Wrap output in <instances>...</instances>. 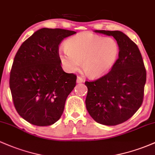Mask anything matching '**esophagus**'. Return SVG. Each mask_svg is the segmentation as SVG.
<instances>
[{"label": "esophagus", "mask_w": 155, "mask_h": 155, "mask_svg": "<svg viewBox=\"0 0 155 155\" xmlns=\"http://www.w3.org/2000/svg\"><path fill=\"white\" fill-rule=\"evenodd\" d=\"M84 81V79L80 77V76H78L77 79H76V82L77 83H82Z\"/></svg>", "instance_id": "obj_1"}]
</instances>
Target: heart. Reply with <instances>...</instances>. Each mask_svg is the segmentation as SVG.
Instances as JSON below:
<instances>
[{
    "mask_svg": "<svg viewBox=\"0 0 155 155\" xmlns=\"http://www.w3.org/2000/svg\"><path fill=\"white\" fill-rule=\"evenodd\" d=\"M118 54V44L113 38L84 32L70 38L65 48L59 51V56L68 72L77 71L82 62V69L87 76L97 78L110 71Z\"/></svg>",
    "mask_w": 155,
    "mask_h": 155,
    "instance_id": "obj_1",
    "label": "heart"
}]
</instances>
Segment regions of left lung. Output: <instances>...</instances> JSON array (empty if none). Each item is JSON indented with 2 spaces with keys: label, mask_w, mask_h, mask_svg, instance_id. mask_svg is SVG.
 Listing matches in <instances>:
<instances>
[{
  "label": "left lung",
  "mask_w": 155,
  "mask_h": 155,
  "mask_svg": "<svg viewBox=\"0 0 155 155\" xmlns=\"http://www.w3.org/2000/svg\"><path fill=\"white\" fill-rule=\"evenodd\" d=\"M113 36L119 46L118 59L111 71L87 87L85 104L97 123L115 126L130 119L140 107L147 81V71L138 47L120 31L95 30Z\"/></svg>",
  "instance_id": "obj_1"
}]
</instances>
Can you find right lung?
<instances>
[{"label": "right lung", "mask_w": 155, "mask_h": 155, "mask_svg": "<svg viewBox=\"0 0 155 155\" xmlns=\"http://www.w3.org/2000/svg\"><path fill=\"white\" fill-rule=\"evenodd\" d=\"M76 31L43 28L18 49L10 72L9 87L17 112L31 124H54L62 116L76 76L62 70L59 45Z\"/></svg>", "instance_id": "1"}]
</instances>
